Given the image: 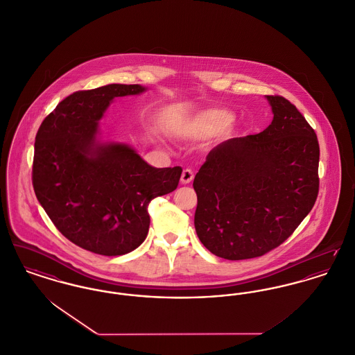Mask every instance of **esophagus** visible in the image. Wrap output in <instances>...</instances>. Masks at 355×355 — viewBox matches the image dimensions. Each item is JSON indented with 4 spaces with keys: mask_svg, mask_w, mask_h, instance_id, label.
Returning a JSON list of instances; mask_svg holds the SVG:
<instances>
[{
    "mask_svg": "<svg viewBox=\"0 0 355 355\" xmlns=\"http://www.w3.org/2000/svg\"><path fill=\"white\" fill-rule=\"evenodd\" d=\"M193 178H194V173H193V170H190V168H185V170L182 171V175H181V182H182L184 185L190 184V182L193 181Z\"/></svg>",
    "mask_w": 355,
    "mask_h": 355,
    "instance_id": "1",
    "label": "esophagus"
}]
</instances>
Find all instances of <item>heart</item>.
<instances>
[{"mask_svg": "<svg viewBox=\"0 0 355 355\" xmlns=\"http://www.w3.org/2000/svg\"><path fill=\"white\" fill-rule=\"evenodd\" d=\"M230 121L232 116L228 112L220 110H209L200 116L198 125H228Z\"/></svg>", "mask_w": 355, "mask_h": 355, "instance_id": "1", "label": "heart"}]
</instances>
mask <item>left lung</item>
<instances>
[{
	"mask_svg": "<svg viewBox=\"0 0 355 355\" xmlns=\"http://www.w3.org/2000/svg\"><path fill=\"white\" fill-rule=\"evenodd\" d=\"M264 131L214 147L194 177V227L213 254L245 260L284 243L311 211L319 191V144L290 101L267 95Z\"/></svg>",
	"mask_w": 355,
	"mask_h": 355,
	"instance_id": "left-lung-1",
	"label": "left lung"
}]
</instances>
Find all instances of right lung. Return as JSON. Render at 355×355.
<instances>
[{
	"label": "right lung",
	"mask_w": 355,
	"mask_h": 355,
	"mask_svg": "<svg viewBox=\"0 0 355 355\" xmlns=\"http://www.w3.org/2000/svg\"><path fill=\"white\" fill-rule=\"evenodd\" d=\"M145 91L139 84H108L76 91L36 134L32 184L53 225L85 250L119 256L146 239L148 204L178 187L180 166H150L131 147L99 145V119L114 98Z\"/></svg>",
	"instance_id": "right-lung-1"
}]
</instances>
